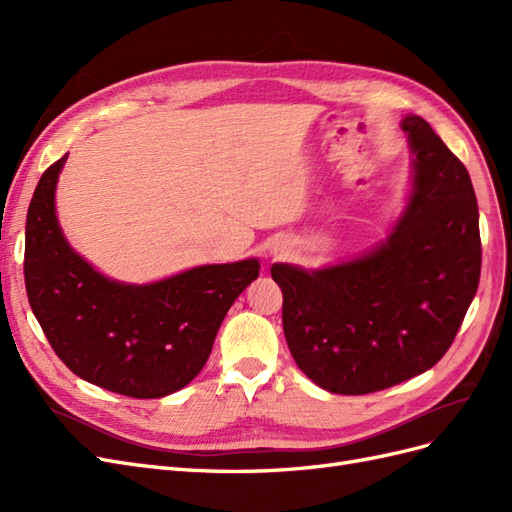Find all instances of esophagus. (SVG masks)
Returning <instances> with one entry per match:
<instances>
[{
	"mask_svg": "<svg viewBox=\"0 0 512 512\" xmlns=\"http://www.w3.org/2000/svg\"><path fill=\"white\" fill-rule=\"evenodd\" d=\"M275 252H277V250H275Z\"/></svg>",
	"mask_w": 512,
	"mask_h": 512,
	"instance_id": "obj_1",
	"label": "esophagus"
}]
</instances>
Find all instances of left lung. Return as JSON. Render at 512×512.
Here are the masks:
<instances>
[{
	"instance_id": "8db88e82",
	"label": "left lung",
	"mask_w": 512,
	"mask_h": 512,
	"mask_svg": "<svg viewBox=\"0 0 512 512\" xmlns=\"http://www.w3.org/2000/svg\"><path fill=\"white\" fill-rule=\"evenodd\" d=\"M401 130L414 190L389 239L344 265L271 267L292 359L331 393H376L436 365L478 288L483 250L468 170L423 117L408 115Z\"/></svg>"
}]
</instances>
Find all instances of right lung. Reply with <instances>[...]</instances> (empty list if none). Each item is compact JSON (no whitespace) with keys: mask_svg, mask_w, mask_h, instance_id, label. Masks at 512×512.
Returning a JSON list of instances; mask_svg holds the SVG:
<instances>
[{"mask_svg":"<svg viewBox=\"0 0 512 512\" xmlns=\"http://www.w3.org/2000/svg\"><path fill=\"white\" fill-rule=\"evenodd\" d=\"M66 158L44 170L25 224V288L51 348L106 391L158 399L205 367L220 324L258 277V260L205 265L132 286L108 280L68 245L55 215Z\"/></svg>","mask_w":512,"mask_h":512,"instance_id":"1","label":"right lung"}]
</instances>
